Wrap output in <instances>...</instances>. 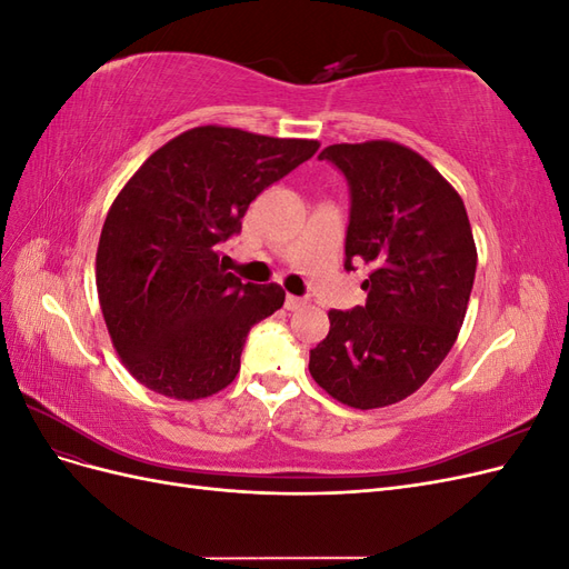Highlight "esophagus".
<instances>
[{
    "mask_svg": "<svg viewBox=\"0 0 569 569\" xmlns=\"http://www.w3.org/2000/svg\"><path fill=\"white\" fill-rule=\"evenodd\" d=\"M284 306H287V311H299V308L306 306V299L303 297H295V295H287Z\"/></svg>",
    "mask_w": 569,
    "mask_h": 569,
    "instance_id": "esophagus-1",
    "label": "esophagus"
}]
</instances>
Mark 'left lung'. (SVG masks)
<instances>
[{"label": "left lung", "mask_w": 569, "mask_h": 569, "mask_svg": "<svg viewBox=\"0 0 569 569\" xmlns=\"http://www.w3.org/2000/svg\"><path fill=\"white\" fill-rule=\"evenodd\" d=\"M351 189L347 263L370 266L366 306L330 311L313 380L343 406L385 408L418 391L449 356L468 311L477 247L468 211L439 170L391 140L330 144Z\"/></svg>", "instance_id": "left-lung-1"}]
</instances>
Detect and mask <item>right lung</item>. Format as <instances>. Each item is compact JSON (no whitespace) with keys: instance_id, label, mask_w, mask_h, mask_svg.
<instances>
[{"instance_id":"add662e5","label":"right lung","mask_w":569,"mask_h":569,"mask_svg":"<svg viewBox=\"0 0 569 569\" xmlns=\"http://www.w3.org/2000/svg\"><path fill=\"white\" fill-rule=\"evenodd\" d=\"M318 147L199 126L153 151L120 189L99 237L97 291L113 349L137 382L197 401L234 380L249 330L282 308L284 289L244 284L220 266L218 244Z\"/></svg>"}]
</instances>
